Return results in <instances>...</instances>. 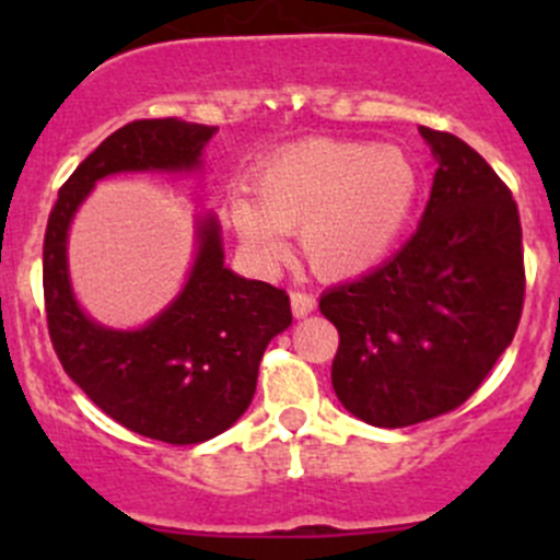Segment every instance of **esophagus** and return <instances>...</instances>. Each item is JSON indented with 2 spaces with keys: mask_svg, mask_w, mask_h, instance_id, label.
<instances>
[{
  "mask_svg": "<svg viewBox=\"0 0 560 560\" xmlns=\"http://www.w3.org/2000/svg\"><path fill=\"white\" fill-rule=\"evenodd\" d=\"M290 303H292V314L295 316H308L316 308V298L312 292H303V290H292Z\"/></svg>",
  "mask_w": 560,
  "mask_h": 560,
  "instance_id": "34e87169",
  "label": "esophagus"
}]
</instances>
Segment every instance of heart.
I'll list each match as a JSON object with an SVG mask.
<instances>
[{"label":"heart","instance_id":"b5f03b06","mask_svg":"<svg viewBox=\"0 0 560 560\" xmlns=\"http://www.w3.org/2000/svg\"><path fill=\"white\" fill-rule=\"evenodd\" d=\"M420 200V171L398 145L365 140H303L252 173V197H230V228L262 262L284 254V233L301 230L314 273H363L395 246Z\"/></svg>","mask_w":560,"mask_h":560}]
</instances>
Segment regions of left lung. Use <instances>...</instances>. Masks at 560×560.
I'll list each match as a JSON object with an SVG mask.
<instances>
[{"mask_svg": "<svg viewBox=\"0 0 560 560\" xmlns=\"http://www.w3.org/2000/svg\"><path fill=\"white\" fill-rule=\"evenodd\" d=\"M420 135L439 167L417 233L380 268L319 298L338 330L332 389L376 428L417 425L471 398L523 312L512 191L460 138Z\"/></svg>", "mask_w": 560, "mask_h": 560, "instance_id": "8db88e82", "label": "left lung"}]
</instances>
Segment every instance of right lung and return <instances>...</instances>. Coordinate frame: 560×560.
Instances as JSON below:
<instances>
[{"label":"right lung","instance_id":"obj_1","mask_svg":"<svg viewBox=\"0 0 560 560\" xmlns=\"http://www.w3.org/2000/svg\"><path fill=\"white\" fill-rule=\"evenodd\" d=\"M217 127L143 118L105 138L59 189L43 244L48 332L61 369L118 425L167 444H200L248 409L270 338L292 325L290 295L224 265L213 213L197 219V254L178 298L138 330L89 319L67 270L70 222L97 180L189 173Z\"/></svg>","mask_w":560,"mask_h":560}]
</instances>
